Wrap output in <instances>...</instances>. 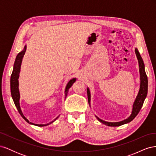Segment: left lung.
<instances>
[{
    "mask_svg": "<svg viewBox=\"0 0 156 156\" xmlns=\"http://www.w3.org/2000/svg\"><path fill=\"white\" fill-rule=\"evenodd\" d=\"M135 53L139 61V72H140V90L136 98V100L133 103V110H132V113L131 116L127 119L123 120L120 122H107L105 121H103L99 119L98 117L96 116L98 120L101 122L102 124H105L108 126H120L123 124L129 123L131 121L133 120L135 116L138 115L141 108L143 107L144 103V100L147 96L148 93V77L147 75L146 74L145 69H144V64L143 62V58H141L140 55L137 49H135ZM87 95H88V101L90 104V94L88 88H87Z\"/></svg>",
    "mask_w": 156,
    "mask_h": 156,
    "instance_id": "obj_1",
    "label": "left lung"
}]
</instances>
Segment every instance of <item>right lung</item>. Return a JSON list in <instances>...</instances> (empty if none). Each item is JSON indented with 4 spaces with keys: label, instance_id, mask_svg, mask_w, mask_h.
<instances>
[{
    "label": "right lung",
    "instance_id": "add662e5",
    "mask_svg": "<svg viewBox=\"0 0 156 156\" xmlns=\"http://www.w3.org/2000/svg\"><path fill=\"white\" fill-rule=\"evenodd\" d=\"M26 51V46L25 47L24 49H23L21 53H18V55L16 56V58L15 60V63H14V66H13V69L12 73L11 75V78H10V89H11V94H12V97L13 98V100L14 103H15V105L17 107L18 112H20V114L21 115V116L23 117V119H24L26 122H27L28 123L33 124V125H36L37 126H48L50 124H51L52 122H53L54 121L50 122L49 124H45V125H42V124H33L32 122H29L28 120L24 116V115H23V113L21 112V108L20 106V92H19V89H18V78H19V73H20V68H21V62L23 60V57L24 56L25 53ZM76 79L75 78L71 79L70 81H69V83H68L66 88V98L67 96V94L68 92V90L69 88L72 86V84L75 82ZM58 118V117H57ZM56 118V119H57ZM55 119V120H56Z\"/></svg>",
    "mask_w": 156,
    "mask_h": 156
}]
</instances>
